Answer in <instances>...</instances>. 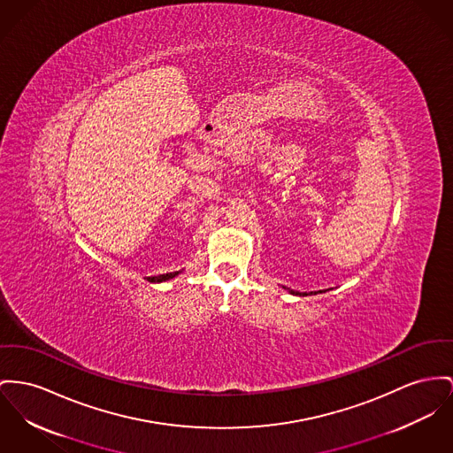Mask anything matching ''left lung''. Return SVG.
<instances>
[{"label":"left lung","instance_id":"obj_1","mask_svg":"<svg viewBox=\"0 0 453 453\" xmlns=\"http://www.w3.org/2000/svg\"><path fill=\"white\" fill-rule=\"evenodd\" d=\"M292 294H296V296H307V294H301V292H292ZM312 294V292H311Z\"/></svg>","mask_w":453,"mask_h":453}]
</instances>
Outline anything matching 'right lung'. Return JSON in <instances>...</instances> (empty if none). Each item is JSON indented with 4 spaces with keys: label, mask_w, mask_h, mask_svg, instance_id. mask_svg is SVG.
<instances>
[{
    "label": "right lung",
    "mask_w": 453,
    "mask_h": 453,
    "mask_svg": "<svg viewBox=\"0 0 453 453\" xmlns=\"http://www.w3.org/2000/svg\"><path fill=\"white\" fill-rule=\"evenodd\" d=\"M179 272L173 273H166V274H157V276H150L148 280L150 281H166V280H170V278H173V276H177Z\"/></svg>",
    "instance_id": "obj_1"
}]
</instances>
